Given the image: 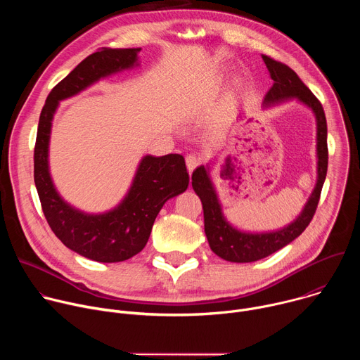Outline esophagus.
<instances>
[{"label":"esophagus","instance_id":"esophagus-1","mask_svg":"<svg viewBox=\"0 0 360 360\" xmlns=\"http://www.w3.org/2000/svg\"><path fill=\"white\" fill-rule=\"evenodd\" d=\"M185 162H186L188 172H189V175H191V174H192V171H193L196 167H199V165H200L202 160H200L199 157H196V155H188V157L185 158Z\"/></svg>","mask_w":360,"mask_h":360}]
</instances>
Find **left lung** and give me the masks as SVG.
<instances>
[{"label":"left lung","mask_w":360,"mask_h":360,"mask_svg":"<svg viewBox=\"0 0 360 360\" xmlns=\"http://www.w3.org/2000/svg\"><path fill=\"white\" fill-rule=\"evenodd\" d=\"M262 60L274 79L272 88L264 98V107H272L288 99H297L311 108L316 118V153H318V179L314 192L307 199L299 217L278 231L250 233L232 226L222 212V205L210 176V167H198L192 174V188L200 198L203 208L205 235L214 253L228 262L246 264L266 258L296 239L311 224L318 208L322 186L328 172V125L323 107L319 99L311 92L297 74L288 65L275 61L268 56Z\"/></svg>","instance_id":"8db88e82"}]
</instances>
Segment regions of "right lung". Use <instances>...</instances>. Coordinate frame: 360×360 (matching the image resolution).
Returning <instances> with one entry per match:
<instances>
[{"label": "right lung", "instance_id": "1", "mask_svg": "<svg viewBox=\"0 0 360 360\" xmlns=\"http://www.w3.org/2000/svg\"><path fill=\"white\" fill-rule=\"evenodd\" d=\"M141 48H102L79 63L46 96L39 115L34 149V182L45 219L71 250L96 262H122L139 253L164 203L186 191L189 175L179 153L145 155L132 185L117 207L104 214H86L65 202L54 186L48 165V146L60 101L138 64Z\"/></svg>", "mask_w": 360, "mask_h": 360}]
</instances>
